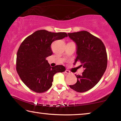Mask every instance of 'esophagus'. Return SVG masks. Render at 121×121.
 Instances as JSON below:
<instances>
[{"instance_id": "obj_1", "label": "esophagus", "mask_w": 121, "mask_h": 121, "mask_svg": "<svg viewBox=\"0 0 121 121\" xmlns=\"http://www.w3.org/2000/svg\"><path fill=\"white\" fill-rule=\"evenodd\" d=\"M65 73H67V74H69V73H70V71H69L68 70H66L65 71Z\"/></svg>"}]
</instances>
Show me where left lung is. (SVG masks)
I'll return each instance as SVG.
<instances>
[{"mask_svg":"<svg viewBox=\"0 0 121 121\" xmlns=\"http://www.w3.org/2000/svg\"><path fill=\"white\" fill-rule=\"evenodd\" d=\"M77 45L75 62H80L84 68L82 75H76L77 81L69 86L77 92H84L99 82L107 66V54L103 42L86 31L68 33Z\"/></svg>","mask_w":121,"mask_h":121,"instance_id":"8db88e82","label":"left lung"}]
</instances>
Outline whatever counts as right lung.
<instances>
[{
    "instance_id": "obj_1",
    "label": "right lung",
    "mask_w": 121,
    "mask_h": 121,
    "mask_svg": "<svg viewBox=\"0 0 121 121\" xmlns=\"http://www.w3.org/2000/svg\"><path fill=\"white\" fill-rule=\"evenodd\" d=\"M65 32L40 30L24 39L17 52L16 69L26 86L36 93L44 92L52 85L53 76L65 70L62 65L51 67L46 60L51 56V44L67 37Z\"/></svg>"
}]
</instances>
